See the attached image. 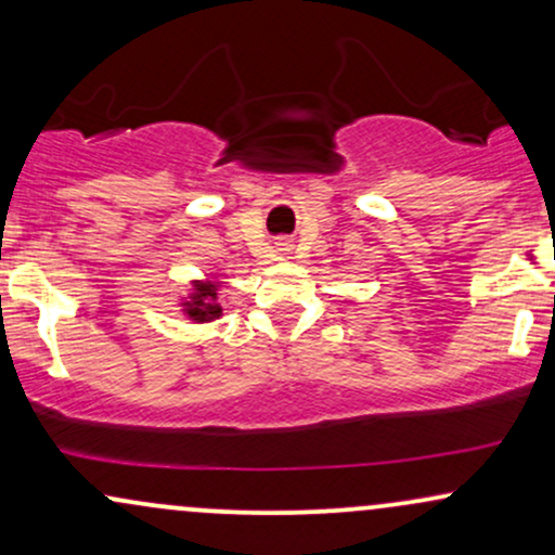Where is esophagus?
I'll return each mask as SVG.
<instances>
[{"instance_id":"1","label":"esophagus","mask_w":555,"mask_h":555,"mask_svg":"<svg viewBox=\"0 0 555 555\" xmlns=\"http://www.w3.org/2000/svg\"><path fill=\"white\" fill-rule=\"evenodd\" d=\"M276 250H279V253H286V250H289V243H286V240H279Z\"/></svg>"}]
</instances>
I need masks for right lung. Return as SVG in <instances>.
Here are the masks:
<instances>
[{"mask_svg": "<svg viewBox=\"0 0 555 555\" xmlns=\"http://www.w3.org/2000/svg\"><path fill=\"white\" fill-rule=\"evenodd\" d=\"M219 286L222 282L217 279H196L191 282V292L189 297L180 299V310L183 315L193 320V323H211V320L222 318V305H219Z\"/></svg>", "mask_w": 555, "mask_h": 555, "instance_id": "1", "label": "right lung"}]
</instances>
